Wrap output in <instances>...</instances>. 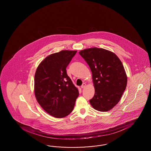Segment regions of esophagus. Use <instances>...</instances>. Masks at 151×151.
<instances>
[{
    "label": "esophagus",
    "instance_id": "esophagus-1",
    "mask_svg": "<svg viewBox=\"0 0 151 151\" xmlns=\"http://www.w3.org/2000/svg\"><path fill=\"white\" fill-rule=\"evenodd\" d=\"M86 86V84L85 83H83L82 85H81V88H85Z\"/></svg>",
    "mask_w": 151,
    "mask_h": 151
}]
</instances>
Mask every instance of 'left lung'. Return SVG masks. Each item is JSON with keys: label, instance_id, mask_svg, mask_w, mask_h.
Returning <instances> with one entry per match:
<instances>
[{"label": "left lung", "instance_id": "8db88e82", "mask_svg": "<svg viewBox=\"0 0 151 151\" xmlns=\"http://www.w3.org/2000/svg\"><path fill=\"white\" fill-rule=\"evenodd\" d=\"M79 54L92 72L95 95L90 100L91 105L101 112L110 111L119 103L127 86L123 64L113 52L102 48L86 49Z\"/></svg>", "mask_w": 151, "mask_h": 151}]
</instances>
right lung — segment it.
<instances>
[{"instance_id": "right-lung-1", "label": "right lung", "mask_w": 151, "mask_h": 151, "mask_svg": "<svg viewBox=\"0 0 151 151\" xmlns=\"http://www.w3.org/2000/svg\"><path fill=\"white\" fill-rule=\"evenodd\" d=\"M77 51L62 50L47 56L37 68L34 94L48 114L63 118L73 110L79 93L68 76L66 68Z\"/></svg>"}]
</instances>
